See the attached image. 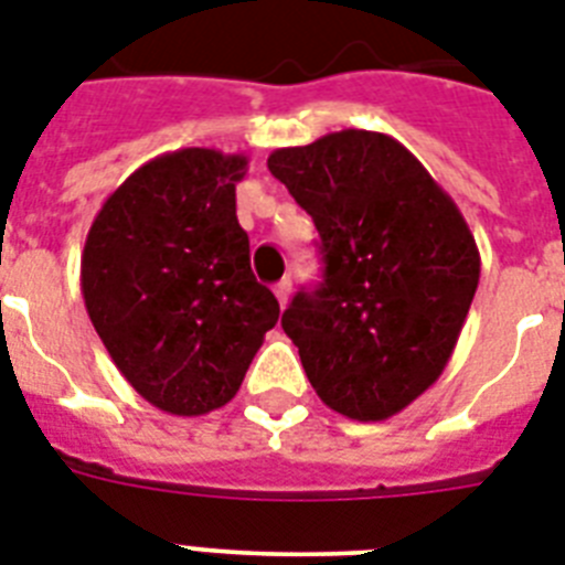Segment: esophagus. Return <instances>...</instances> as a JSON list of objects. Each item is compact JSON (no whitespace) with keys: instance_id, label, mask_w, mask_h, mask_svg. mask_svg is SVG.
Instances as JSON below:
<instances>
[{"instance_id":"1","label":"esophagus","mask_w":565,"mask_h":565,"mask_svg":"<svg viewBox=\"0 0 565 565\" xmlns=\"http://www.w3.org/2000/svg\"><path fill=\"white\" fill-rule=\"evenodd\" d=\"M290 292H292V281L290 278H284V281H278L275 284V299H278V305H287V301H290Z\"/></svg>"}]
</instances>
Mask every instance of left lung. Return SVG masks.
<instances>
[{"label": "left lung", "instance_id": "1", "mask_svg": "<svg viewBox=\"0 0 565 565\" xmlns=\"http://www.w3.org/2000/svg\"><path fill=\"white\" fill-rule=\"evenodd\" d=\"M266 167L313 216L326 260V281L284 310V334L331 411L390 419L455 352L481 278L472 231L390 135L345 128L275 149Z\"/></svg>", "mask_w": 565, "mask_h": 565}]
</instances>
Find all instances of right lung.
I'll list each match as a JSON object with an SVG mask.
<instances>
[{
	"label": "right lung",
	"instance_id": "right-lung-1",
	"mask_svg": "<svg viewBox=\"0 0 565 565\" xmlns=\"http://www.w3.org/2000/svg\"><path fill=\"white\" fill-rule=\"evenodd\" d=\"M246 154L179 149L135 170L96 213L82 296L110 361L146 402L204 416L237 395L278 322L237 222Z\"/></svg>",
	"mask_w": 565,
	"mask_h": 565
}]
</instances>
